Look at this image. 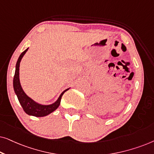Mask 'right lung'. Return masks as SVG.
I'll return each mask as SVG.
<instances>
[{
    "instance_id": "obj_1",
    "label": "right lung",
    "mask_w": 154,
    "mask_h": 154,
    "mask_svg": "<svg viewBox=\"0 0 154 154\" xmlns=\"http://www.w3.org/2000/svg\"><path fill=\"white\" fill-rule=\"evenodd\" d=\"M29 48H27L20 54L19 57L17 62L16 64L15 68V73H14V79H13V88L14 92H15L19 102H20L21 106H22L23 109L25 111V113L29 116H33L35 117H43L48 116L50 113L53 112L60 106L61 102V99L64 93L67 91L69 89L65 90L64 91L62 92L60 96L59 97L57 100L53 104L49 105H43L38 104L35 102L34 100L27 96L23 90L22 86H21L20 81V62L22 60L23 56L24 55L25 53L27 52Z\"/></svg>"
}]
</instances>
